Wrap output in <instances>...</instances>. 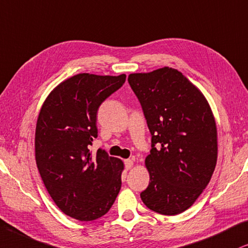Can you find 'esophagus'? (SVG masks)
<instances>
[{
  "label": "esophagus",
  "mask_w": 248,
  "mask_h": 248,
  "mask_svg": "<svg viewBox=\"0 0 248 248\" xmlns=\"http://www.w3.org/2000/svg\"><path fill=\"white\" fill-rule=\"evenodd\" d=\"M133 159H127V160H124V167H126V169H130L133 167Z\"/></svg>",
  "instance_id": "1"
}]
</instances>
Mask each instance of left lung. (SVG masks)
I'll use <instances>...</instances> for the list:
<instances>
[{
	"mask_svg": "<svg viewBox=\"0 0 248 248\" xmlns=\"http://www.w3.org/2000/svg\"><path fill=\"white\" fill-rule=\"evenodd\" d=\"M151 133L145 165L150 183L140 198L162 215L186 211L207 184L217 159L212 109L198 88L171 67L128 77Z\"/></svg>",
	"mask_w": 248,
	"mask_h": 248,
	"instance_id": "8db88e82",
	"label": "left lung"
}]
</instances>
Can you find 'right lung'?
Returning a JSON list of instances; mask_svg holds the SVG:
<instances>
[{
    "label": "right lung",
    "instance_id": "add662e5",
    "mask_svg": "<svg viewBox=\"0 0 248 248\" xmlns=\"http://www.w3.org/2000/svg\"><path fill=\"white\" fill-rule=\"evenodd\" d=\"M126 82L118 77L77 74L50 93L35 130V159L45 186L59 209L79 221L102 217L121 189L124 164L98 149H88L97 137V112Z\"/></svg>",
    "mask_w": 248,
    "mask_h": 248
}]
</instances>
